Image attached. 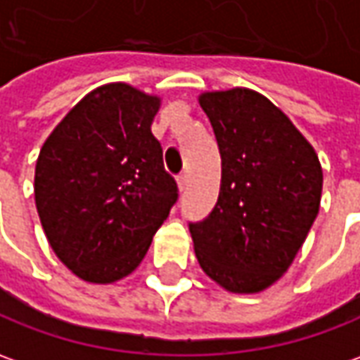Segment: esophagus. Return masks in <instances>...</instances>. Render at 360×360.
I'll return each mask as SVG.
<instances>
[{"label":"esophagus","instance_id":"obj_1","mask_svg":"<svg viewBox=\"0 0 360 360\" xmlns=\"http://www.w3.org/2000/svg\"><path fill=\"white\" fill-rule=\"evenodd\" d=\"M177 185H179V191H185L189 187V175L187 173H181L177 177Z\"/></svg>","mask_w":360,"mask_h":360}]
</instances>
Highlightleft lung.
I'll list each match as a JSON object with an SVG mask.
<instances>
[{"label": "left lung", "instance_id": "obj_1", "mask_svg": "<svg viewBox=\"0 0 360 360\" xmlns=\"http://www.w3.org/2000/svg\"><path fill=\"white\" fill-rule=\"evenodd\" d=\"M222 161L221 193L207 219L191 222L205 274L234 293H256L285 274L321 202L315 149L282 110L248 88L205 92Z\"/></svg>", "mask_w": 360, "mask_h": 360}]
</instances>
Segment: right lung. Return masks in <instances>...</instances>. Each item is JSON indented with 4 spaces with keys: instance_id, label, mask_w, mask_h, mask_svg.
I'll return each mask as SVG.
<instances>
[{
    "instance_id": "obj_1",
    "label": "right lung",
    "mask_w": 360,
    "mask_h": 360,
    "mask_svg": "<svg viewBox=\"0 0 360 360\" xmlns=\"http://www.w3.org/2000/svg\"><path fill=\"white\" fill-rule=\"evenodd\" d=\"M158 110V96L104 84L41 148L37 212L58 260L84 282L112 283L134 272L177 202V183L151 134Z\"/></svg>"
}]
</instances>
